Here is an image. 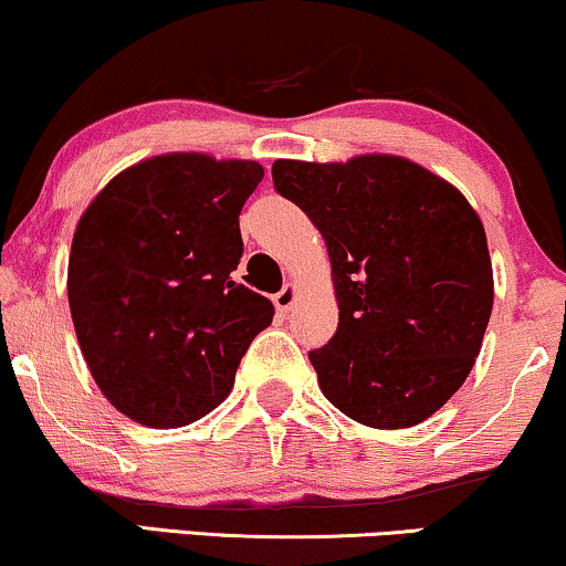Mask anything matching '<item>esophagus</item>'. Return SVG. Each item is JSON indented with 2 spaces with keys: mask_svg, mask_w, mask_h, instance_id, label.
Masks as SVG:
<instances>
[{
  "mask_svg": "<svg viewBox=\"0 0 566 566\" xmlns=\"http://www.w3.org/2000/svg\"><path fill=\"white\" fill-rule=\"evenodd\" d=\"M296 298H298V291H296V285H293V283H285L283 289L277 291L275 296H273V301H275V310L281 312V314L291 312V306L296 304Z\"/></svg>",
  "mask_w": 566,
  "mask_h": 566,
  "instance_id": "esophagus-1",
  "label": "esophagus"
}]
</instances>
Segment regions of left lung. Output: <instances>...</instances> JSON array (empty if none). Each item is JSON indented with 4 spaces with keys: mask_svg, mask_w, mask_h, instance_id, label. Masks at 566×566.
Wrapping results in <instances>:
<instances>
[{
    "mask_svg": "<svg viewBox=\"0 0 566 566\" xmlns=\"http://www.w3.org/2000/svg\"><path fill=\"white\" fill-rule=\"evenodd\" d=\"M275 189L327 244L340 322L312 350L319 390L371 429L434 416L481 354L494 273L479 212L429 168L387 153L281 158Z\"/></svg>",
    "mask_w": 566,
    "mask_h": 566,
    "instance_id": "obj_1",
    "label": "left lung"
}]
</instances>
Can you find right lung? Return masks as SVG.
Masks as SVG:
<instances>
[{
  "mask_svg": "<svg viewBox=\"0 0 566 566\" xmlns=\"http://www.w3.org/2000/svg\"><path fill=\"white\" fill-rule=\"evenodd\" d=\"M256 160L166 153L124 168L72 237L67 298L106 400L153 429L187 427L229 398L273 304L231 281Z\"/></svg>",
  "mask_w": 566,
  "mask_h": 566,
  "instance_id": "1",
  "label": "right lung"
}]
</instances>
